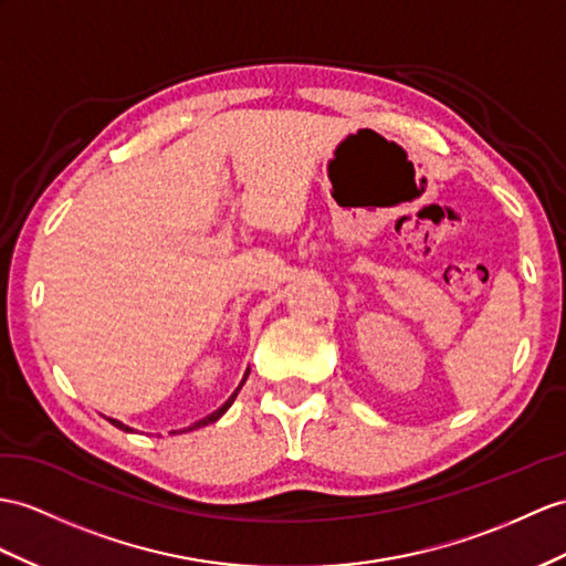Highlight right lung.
<instances>
[{
	"mask_svg": "<svg viewBox=\"0 0 566 566\" xmlns=\"http://www.w3.org/2000/svg\"><path fill=\"white\" fill-rule=\"evenodd\" d=\"M247 377H250V369H247V371H244V379L240 381V387L235 389V394H232V396L228 398V401H226L223 406H220V408H218L216 412H211V416H206L203 420H199V422H195V424H191V427H187V430H197V427H203V424H211V422H216V420H218L220 416H223V412H226V410H228V408L232 406V401H235V398H238V394H240V389H242V384L247 381ZM107 420H109V422H113L115 427H119V430H124V432H134V430H132V427H127V424H124V422H119V420H113V418H107Z\"/></svg>",
	"mask_w": 566,
	"mask_h": 566,
	"instance_id": "1",
	"label": "right lung"
}]
</instances>
